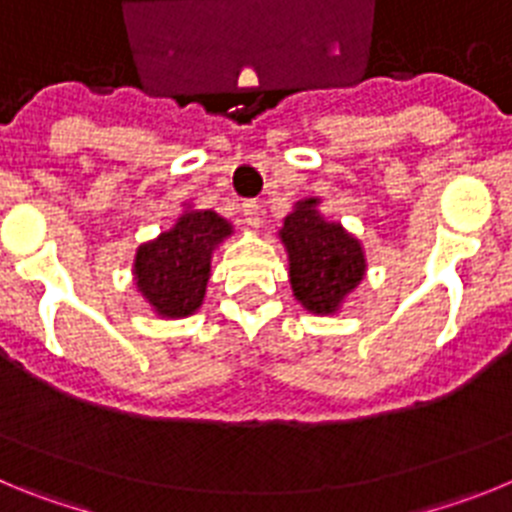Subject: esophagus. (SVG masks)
Returning a JSON list of instances; mask_svg holds the SVG:
<instances>
[{
  "label": "esophagus",
  "instance_id": "34e87169",
  "mask_svg": "<svg viewBox=\"0 0 512 512\" xmlns=\"http://www.w3.org/2000/svg\"><path fill=\"white\" fill-rule=\"evenodd\" d=\"M241 212H243V220H246L248 228H259V223H261V207H259V202H256V200H246V202H243Z\"/></svg>",
  "mask_w": 512,
  "mask_h": 512
}]
</instances>
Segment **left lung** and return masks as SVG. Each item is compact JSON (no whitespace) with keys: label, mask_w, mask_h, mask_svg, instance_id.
<instances>
[{"label":"left lung","mask_w":512,"mask_h":512,"mask_svg":"<svg viewBox=\"0 0 512 512\" xmlns=\"http://www.w3.org/2000/svg\"><path fill=\"white\" fill-rule=\"evenodd\" d=\"M279 241L287 251L295 300L312 315H336L366 277L364 246L341 223L323 217L318 197L292 207Z\"/></svg>","instance_id":"obj_1"}]
</instances>
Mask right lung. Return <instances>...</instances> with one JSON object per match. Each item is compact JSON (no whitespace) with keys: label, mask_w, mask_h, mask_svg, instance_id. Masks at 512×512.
I'll return each mask as SVG.
<instances>
[{"label":"right lung","mask_w":512,"mask_h":512,"mask_svg":"<svg viewBox=\"0 0 512 512\" xmlns=\"http://www.w3.org/2000/svg\"><path fill=\"white\" fill-rule=\"evenodd\" d=\"M228 235H233V225L225 217L187 205L169 230L140 243L133 279L158 318L179 320L200 310L210 282L212 253Z\"/></svg>","instance_id":"obj_1"}]
</instances>
